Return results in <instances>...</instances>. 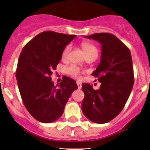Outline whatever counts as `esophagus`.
<instances>
[{"label":"esophagus","mask_w":150,"mask_h":150,"mask_svg":"<svg viewBox=\"0 0 150 150\" xmlns=\"http://www.w3.org/2000/svg\"><path fill=\"white\" fill-rule=\"evenodd\" d=\"M77 85H78V89H81V88H82V85L80 82H77Z\"/></svg>","instance_id":"1"}]
</instances>
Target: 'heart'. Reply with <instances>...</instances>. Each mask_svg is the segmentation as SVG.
<instances>
[{
	"label": "heart",
	"instance_id": "heart-1",
	"mask_svg": "<svg viewBox=\"0 0 150 150\" xmlns=\"http://www.w3.org/2000/svg\"><path fill=\"white\" fill-rule=\"evenodd\" d=\"M83 49L84 52L86 53V56L89 55V54H93V53H96L98 54V50L96 48V46H93L91 43H85L82 45ZM71 50V46L70 45H68L65 47V48L64 49V51H62V57L63 59H67L69 56V52H70ZM67 73L70 76L74 77V78H81V72L79 68L76 66H70L69 67H67L66 69Z\"/></svg>",
	"mask_w": 150,
	"mask_h": 150
}]
</instances>
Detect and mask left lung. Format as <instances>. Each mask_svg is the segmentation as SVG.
<instances>
[{
	"mask_svg": "<svg viewBox=\"0 0 150 150\" xmlns=\"http://www.w3.org/2000/svg\"><path fill=\"white\" fill-rule=\"evenodd\" d=\"M102 45L99 64L92 73L101 83L99 89L83 83V113L96 123H106L122 111L134 83L132 57L128 48L115 35L107 33L85 36Z\"/></svg>",
	"mask_w": 150,
	"mask_h": 150,
	"instance_id": "left-lung-1",
	"label": "left lung"
}]
</instances>
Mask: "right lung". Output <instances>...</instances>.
<instances>
[{"mask_svg":"<svg viewBox=\"0 0 150 150\" xmlns=\"http://www.w3.org/2000/svg\"><path fill=\"white\" fill-rule=\"evenodd\" d=\"M75 36L43 32L27 43L19 55L16 77L21 97L38 121L50 123L59 118L69 96L78 88L72 78L63 77L59 85L54 86L51 78L64 48Z\"/></svg>","mask_w":150,"mask_h":150,"instance_id":"obj_1","label":"right lung"}]
</instances>
